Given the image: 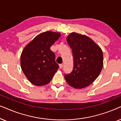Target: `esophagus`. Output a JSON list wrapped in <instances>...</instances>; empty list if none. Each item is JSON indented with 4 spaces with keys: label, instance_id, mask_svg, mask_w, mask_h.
<instances>
[{
    "label": "esophagus",
    "instance_id": "esophagus-1",
    "mask_svg": "<svg viewBox=\"0 0 121 121\" xmlns=\"http://www.w3.org/2000/svg\"><path fill=\"white\" fill-rule=\"evenodd\" d=\"M59 67H60V69H62V67H63V64H60L59 65Z\"/></svg>",
    "mask_w": 121,
    "mask_h": 121
}]
</instances>
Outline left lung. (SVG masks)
<instances>
[{
  "label": "left lung",
  "instance_id": "8db88e82",
  "mask_svg": "<svg viewBox=\"0 0 121 121\" xmlns=\"http://www.w3.org/2000/svg\"><path fill=\"white\" fill-rule=\"evenodd\" d=\"M66 40L72 49L73 67L71 73L65 74V79L75 88L86 87L97 78L102 70V50L86 35L72 33Z\"/></svg>",
  "mask_w": 121,
  "mask_h": 121
}]
</instances>
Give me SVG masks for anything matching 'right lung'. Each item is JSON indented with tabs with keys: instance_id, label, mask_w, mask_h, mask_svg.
Masks as SVG:
<instances>
[{
	"instance_id": "right-lung-1",
	"label": "right lung",
	"mask_w": 121,
	"mask_h": 121,
	"mask_svg": "<svg viewBox=\"0 0 121 121\" xmlns=\"http://www.w3.org/2000/svg\"><path fill=\"white\" fill-rule=\"evenodd\" d=\"M59 33L46 31L35 37L24 48L21 55V67L29 81L43 86L52 80L59 66L50 47L60 38Z\"/></svg>"
}]
</instances>
